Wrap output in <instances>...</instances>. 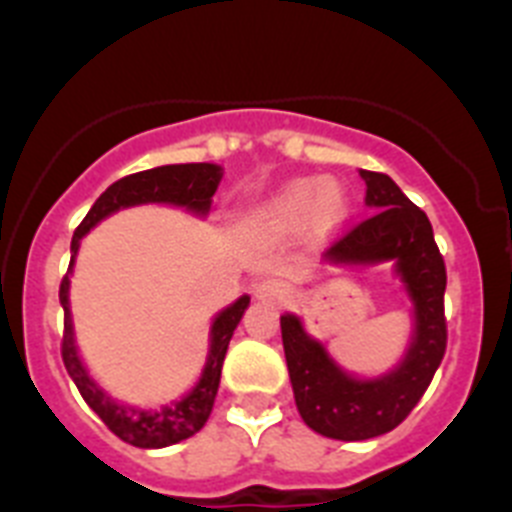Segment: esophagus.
Wrapping results in <instances>:
<instances>
[{"label":"esophagus","mask_w":512,"mask_h":512,"mask_svg":"<svg viewBox=\"0 0 512 512\" xmlns=\"http://www.w3.org/2000/svg\"><path fill=\"white\" fill-rule=\"evenodd\" d=\"M253 295H256L259 302H266V305H282V302L289 300L292 289L282 279H264V282L253 287Z\"/></svg>","instance_id":"34e87169"}]
</instances>
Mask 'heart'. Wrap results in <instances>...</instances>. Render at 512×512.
I'll return each mask as SVG.
<instances>
[{"label": "heart", "mask_w": 512, "mask_h": 512, "mask_svg": "<svg viewBox=\"0 0 512 512\" xmlns=\"http://www.w3.org/2000/svg\"><path fill=\"white\" fill-rule=\"evenodd\" d=\"M346 212V197L336 182L328 179H295L284 184L266 205V217L279 228H330Z\"/></svg>", "instance_id": "heart-1"}]
</instances>
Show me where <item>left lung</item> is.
Segmentation results:
<instances>
[{"instance_id":"8db88e82","label":"left lung","mask_w":512,"mask_h":512,"mask_svg":"<svg viewBox=\"0 0 512 512\" xmlns=\"http://www.w3.org/2000/svg\"><path fill=\"white\" fill-rule=\"evenodd\" d=\"M372 215L325 251L323 261L348 269L392 264L410 300L405 354L377 377L343 369L323 341L310 336L300 315H282V343L297 410L312 431L336 441H366L408 418L428 390L446 351L443 292L446 266L420 207L387 174L359 171Z\"/></svg>"}]
</instances>
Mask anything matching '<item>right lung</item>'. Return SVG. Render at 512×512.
Returning a JSON list of instances; mask_svg holds the SVG:
<instances>
[{
    "mask_svg": "<svg viewBox=\"0 0 512 512\" xmlns=\"http://www.w3.org/2000/svg\"><path fill=\"white\" fill-rule=\"evenodd\" d=\"M220 179H223V166L217 164H169L130 174L120 179V182L110 184L99 194V200L94 202L92 210L87 212V217L81 220L74 238H71L69 274L63 277L61 292H58V300H61L63 307V364H66L69 377L79 387L81 397L102 418V423L117 438H122L130 446H138V449H166V446H174V443L194 436L207 423L217 387H220V372H223V361L225 354H228V343L233 338V330L241 323L243 312L251 305V297L241 295L212 318L210 338H207V359L205 366H202L200 379L194 382L192 390L184 392L182 397L164 402V405H156V408H138V405H130V402L112 397L89 374L87 364L81 359L79 346H76L69 300L76 253L81 248V238L89 230L97 228L104 217L128 210V207H182L184 212L202 220V217L210 215L212 194L220 187Z\"/></svg>",
    "mask_w": 512,
    "mask_h": 512,
    "instance_id": "1",
    "label": "right lung"
}]
</instances>
